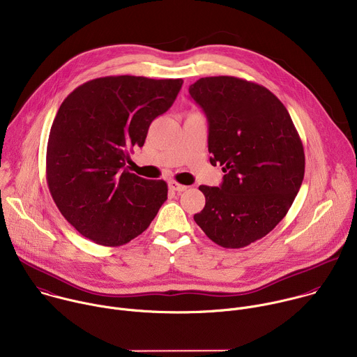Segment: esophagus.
<instances>
[{
    "label": "esophagus",
    "mask_w": 357,
    "mask_h": 357,
    "mask_svg": "<svg viewBox=\"0 0 357 357\" xmlns=\"http://www.w3.org/2000/svg\"><path fill=\"white\" fill-rule=\"evenodd\" d=\"M169 188H171L172 190H175V192H183V190H186L188 186H185V185H182V183H178L176 181H171V182H169Z\"/></svg>",
    "instance_id": "esophagus-1"
}]
</instances>
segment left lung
<instances>
[{
	"label": "left lung",
	"instance_id": "8db88e82",
	"mask_svg": "<svg viewBox=\"0 0 357 357\" xmlns=\"http://www.w3.org/2000/svg\"><path fill=\"white\" fill-rule=\"evenodd\" d=\"M189 94L208 117L211 164L225 172L219 188L199 186L206 203L193 219L216 244L245 247L289 211L305 174L302 141L285 106L261 84L202 77Z\"/></svg>",
	"mask_w": 357,
	"mask_h": 357
}]
</instances>
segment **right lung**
Returning a JSON list of instances; mask_svg holds the SVG:
<instances>
[{
	"mask_svg": "<svg viewBox=\"0 0 357 357\" xmlns=\"http://www.w3.org/2000/svg\"><path fill=\"white\" fill-rule=\"evenodd\" d=\"M182 79L106 76L76 87L61 105L46 148V182L63 218L109 247L139 236L168 197L165 181L124 169L149 124L175 101Z\"/></svg>",
	"mask_w": 357,
	"mask_h": 357,
	"instance_id": "add662e5",
	"label": "right lung"
}]
</instances>
